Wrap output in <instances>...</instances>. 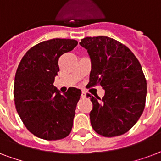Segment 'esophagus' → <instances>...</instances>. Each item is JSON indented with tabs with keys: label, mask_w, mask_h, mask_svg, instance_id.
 Returning a JSON list of instances; mask_svg holds the SVG:
<instances>
[{
	"label": "esophagus",
	"mask_w": 161,
	"mask_h": 161,
	"mask_svg": "<svg viewBox=\"0 0 161 161\" xmlns=\"http://www.w3.org/2000/svg\"><path fill=\"white\" fill-rule=\"evenodd\" d=\"M86 98V93L84 91L82 92V94H81V98Z\"/></svg>",
	"instance_id": "34e87169"
}]
</instances>
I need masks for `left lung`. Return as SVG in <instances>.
<instances>
[{
	"mask_svg": "<svg viewBox=\"0 0 161 161\" xmlns=\"http://www.w3.org/2000/svg\"><path fill=\"white\" fill-rule=\"evenodd\" d=\"M79 44L91 60L88 86L100 85L105 91L102 99L86 95L93 103L92 127L105 137L128 132L145 105L147 85L140 62L127 47L108 36L85 37Z\"/></svg>",
	"mask_w": 161,
	"mask_h": 161,
	"instance_id": "left-lung-1",
	"label": "left lung"
}]
</instances>
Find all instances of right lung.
Here are the masks:
<instances>
[{"label": "right lung", "mask_w": 161, "mask_h": 161, "mask_svg": "<svg viewBox=\"0 0 161 161\" xmlns=\"http://www.w3.org/2000/svg\"><path fill=\"white\" fill-rule=\"evenodd\" d=\"M78 45L73 39H51L26 52L14 81L16 111L26 129L36 137L61 140L70 134L80 89L63 94L53 85L59 71L58 59Z\"/></svg>", "instance_id": "right-lung-1"}]
</instances>
